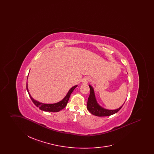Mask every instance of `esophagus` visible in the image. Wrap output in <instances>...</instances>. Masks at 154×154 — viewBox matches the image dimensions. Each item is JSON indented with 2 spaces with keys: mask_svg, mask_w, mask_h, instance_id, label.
I'll list each match as a JSON object with an SVG mask.
<instances>
[{
  "mask_svg": "<svg viewBox=\"0 0 154 154\" xmlns=\"http://www.w3.org/2000/svg\"><path fill=\"white\" fill-rule=\"evenodd\" d=\"M90 81V78L88 77V76H86V77H84L82 80V82L83 84H87L88 82Z\"/></svg>",
  "mask_w": 154,
  "mask_h": 154,
  "instance_id": "obj_1",
  "label": "esophagus"
}]
</instances>
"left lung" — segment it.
<instances>
[{"label":"left lung","mask_w":154,"mask_h":154,"mask_svg":"<svg viewBox=\"0 0 154 154\" xmlns=\"http://www.w3.org/2000/svg\"><path fill=\"white\" fill-rule=\"evenodd\" d=\"M89 87L90 88V94L88 99L87 109L92 114L97 117L110 116L112 114L117 113L118 111H119L120 109L122 107L124 104L122 106H121L119 108L116 110H108V109H104L98 104V103L97 102L94 88H92V87L90 85H89Z\"/></svg>","instance_id":"obj_1"}]
</instances>
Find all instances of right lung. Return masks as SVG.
Wrapping results in <instances>:
<instances>
[{
	"label": "right lung",
	"mask_w": 154,
	"mask_h": 154,
	"mask_svg": "<svg viewBox=\"0 0 154 154\" xmlns=\"http://www.w3.org/2000/svg\"><path fill=\"white\" fill-rule=\"evenodd\" d=\"M77 87V85H75L72 88H70V89L69 91L66 96L61 101L56 103H54V104H44V103L37 102L32 98V97L30 95L29 92V90L28 88V84L26 82V89H27L28 94H29L31 100H32L33 103L40 110H43L44 111H48V112H58L59 111L62 110L63 109H64L67 104L71 94L73 91L74 89Z\"/></svg>",
	"instance_id": "add662e5"
}]
</instances>
